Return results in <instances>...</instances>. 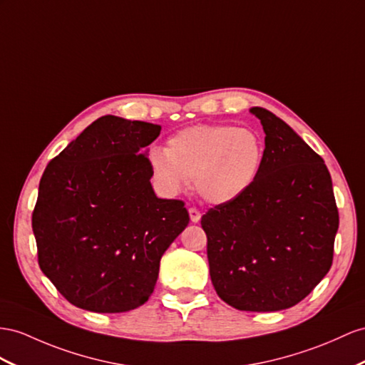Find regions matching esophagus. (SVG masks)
<instances>
[{
    "instance_id": "34e87169",
    "label": "esophagus",
    "mask_w": 365,
    "mask_h": 365,
    "mask_svg": "<svg viewBox=\"0 0 365 365\" xmlns=\"http://www.w3.org/2000/svg\"><path fill=\"white\" fill-rule=\"evenodd\" d=\"M188 212H190V219H191V222L197 223V222L200 220L202 214H200V211H199L197 208H190V210H188Z\"/></svg>"
}]
</instances>
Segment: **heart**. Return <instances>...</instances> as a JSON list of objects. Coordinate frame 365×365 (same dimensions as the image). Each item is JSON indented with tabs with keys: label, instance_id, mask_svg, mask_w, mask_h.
Returning a JSON list of instances; mask_svg holds the SVG:
<instances>
[{
	"label": "heart",
	"instance_id": "1",
	"mask_svg": "<svg viewBox=\"0 0 365 365\" xmlns=\"http://www.w3.org/2000/svg\"><path fill=\"white\" fill-rule=\"evenodd\" d=\"M264 154V138L253 129L194 125L174 134L168 149L154 148L149 166L166 192H179L194 179L195 191L205 202L225 205L255 185Z\"/></svg>",
	"mask_w": 365,
	"mask_h": 365
}]
</instances>
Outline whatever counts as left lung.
I'll return each instance as SVG.
<instances>
[{
    "label": "left lung",
    "mask_w": 365,
    "mask_h": 365,
    "mask_svg": "<svg viewBox=\"0 0 365 365\" xmlns=\"http://www.w3.org/2000/svg\"><path fill=\"white\" fill-rule=\"evenodd\" d=\"M250 112L265 130L259 177L200 223L222 301L242 312H279L301 302L329 273L339 212L322 157L273 112Z\"/></svg>",
    "instance_id": "8db88e82"
}]
</instances>
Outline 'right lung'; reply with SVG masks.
<instances>
[{
  "label": "right lung",
  "instance_id": "obj_1",
  "mask_svg": "<svg viewBox=\"0 0 365 365\" xmlns=\"http://www.w3.org/2000/svg\"><path fill=\"white\" fill-rule=\"evenodd\" d=\"M160 126L105 115L52 158L32 212L38 265L78 308L123 313L153 294L160 259L190 222L158 199L146 146Z\"/></svg>",
  "mask_w": 365,
  "mask_h": 365
}]
</instances>
